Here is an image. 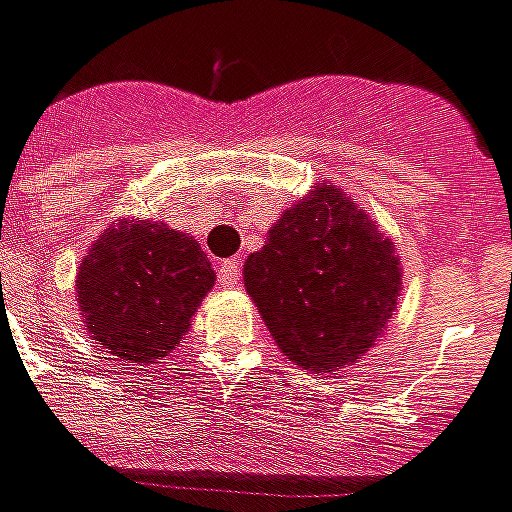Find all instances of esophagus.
<instances>
[{"mask_svg": "<svg viewBox=\"0 0 512 512\" xmlns=\"http://www.w3.org/2000/svg\"><path fill=\"white\" fill-rule=\"evenodd\" d=\"M219 283L224 288H235L240 283V264L235 259H227L219 264Z\"/></svg>", "mask_w": 512, "mask_h": 512, "instance_id": "34e87169", "label": "esophagus"}]
</instances>
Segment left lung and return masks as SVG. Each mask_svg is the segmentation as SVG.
I'll list each match as a JSON object with an SVG mask.
<instances>
[{
    "mask_svg": "<svg viewBox=\"0 0 512 512\" xmlns=\"http://www.w3.org/2000/svg\"><path fill=\"white\" fill-rule=\"evenodd\" d=\"M400 277L390 240L328 184L280 213L243 269L277 347L312 374L368 352L395 312Z\"/></svg>",
    "mask_w": 512,
    "mask_h": 512,
    "instance_id": "left-lung-1",
    "label": "left lung"
}]
</instances>
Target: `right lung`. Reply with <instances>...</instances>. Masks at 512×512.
<instances>
[{"instance_id":"obj_1","label":"right lung","mask_w":512,"mask_h":512,"mask_svg":"<svg viewBox=\"0 0 512 512\" xmlns=\"http://www.w3.org/2000/svg\"><path fill=\"white\" fill-rule=\"evenodd\" d=\"M213 280L192 237L157 221H120L79 264V310L95 344L146 366L178 347Z\"/></svg>"}]
</instances>
